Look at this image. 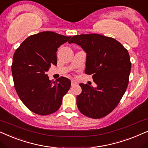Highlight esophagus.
I'll list each match as a JSON object with an SVG mask.
<instances>
[{"label": "esophagus", "mask_w": 148, "mask_h": 148, "mask_svg": "<svg viewBox=\"0 0 148 148\" xmlns=\"http://www.w3.org/2000/svg\"><path fill=\"white\" fill-rule=\"evenodd\" d=\"M71 84H72V86H74L75 84H77V82H76L74 80H71Z\"/></svg>", "instance_id": "1"}]
</instances>
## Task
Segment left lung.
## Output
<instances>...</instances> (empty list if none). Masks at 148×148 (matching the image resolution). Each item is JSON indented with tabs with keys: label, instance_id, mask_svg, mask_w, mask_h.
Returning <instances> with one entry per match:
<instances>
[{
	"label": "left lung",
	"instance_id": "8db88e82",
	"mask_svg": "<svg viewBox=\"0 0 148 148\" xmlns=\"http://www.w3.org/2000/svg\"><path fill=\"white\" fill-rule=\"evenodd\" d=\"M68 42L79 45L86 53L84 72L92 74L97 84L94 88L80 84L78 110L92 119L106 116L116 107L129 84L131 64L128 51L114 38L97 34L76 35Z\"/></svg>",
	"mask_w": 148,
	"mask_h": 148
}]
</instances>
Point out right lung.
<instances>
[{
	"label": "right lung",
	"mask_w": 148,
	"mask_h": 148,
	"mask_svg": "<svg viewBox=\"0 0 148 148\" xmlns=\"http://www.w3.org/2000/svg\"><path fill=\"white\" fill-rule=\"evenodd\" d=\"M71 36L42 32L27 37L15 51L11 71L15 88L23 104L39 115L56 112L71 86L68 78L50 80L46 74L57 65V51Z\"/></svg>",
	"instance_id": "right-lung-1"
}]
</instances>
